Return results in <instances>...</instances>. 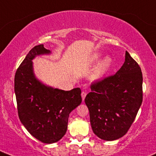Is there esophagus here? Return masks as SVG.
Instances as JSON below:
<instances>
[{"label":"esophagus","mask_w":156,"mask_h":156,"mask_svg":"<svg viewBox=\"0 0 156 156\" xmlns=\"http://www.w3.org/2000/svg\"><path fill=\"white\" fill-rule=\"evenodd\" d=\"M86 94H87V93L85 92V91H82V92H81V98H82L83 101L85 100V97H86Z\"/></svg>","instance_id":"34e87169"}]
</instances>
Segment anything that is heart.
<instances>
[{
    "label": "heart",
    "instance_id": "heart-1",
    "mask_svg": "<svg viewBox=\"0 0 156 156\" xmlns=\"http://www.w3.org/2000/svg\"><path fill=\"white\" fill-rule=\"evenodd\" d=\"M101 58V55L99 53H95L92 55V56L90 58V62L94 63V62H97ZM112 64V59L110 57H106L104 58L97 66L96 69L94 70V74H93V78L94 79H98V78H101L106 73V71L110 68Z\"/></svg>",
    "mask_w": 156,
    "mask_h": 156
}]
</instances>
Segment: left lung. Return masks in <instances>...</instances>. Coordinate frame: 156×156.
<instances>
[{"mask_svg": "<svg viewBox=\"0 0 156 156\" xmlns=\"http://www.w3.org/2000/svg\"><path fill=\"white\" fill-rule=\"evenodd\" d=\"M142 73L126 52V60L115 75L92 83L85 97L93 132L106 141L127 133L142 102Z\"/></svg>", "mask_w": 156, "mask_h": 156, "instance_id": "8db88e82", "label": "left lung"}]
</instances>
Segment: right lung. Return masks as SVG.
Instances as JSON below:
<instances>
[{"instance_id":"1","label":"right lung","mask_w":156,"mask_h":156,"mask_svg":"<svg viewBox=\"0 0 156 156\" xmlns=\"http://www.w3.org/2000/svg\"><path fill=\"white\" fill-rule=\"evenodd\" d=\"M48 54L51 51L43 44L29 51L16 71L14 92L23 126L37 140L51 144L65 135L69 114L82 98L79 88L64 91L44 85L36 78L32 60L37 55Z\"/></svg>"}]
</instances>
